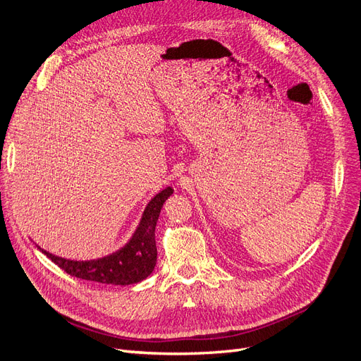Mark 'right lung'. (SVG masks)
<instances>
[{"instance_id":"1","label":"right lung","mask_w":361,"mask_h":361,"mask_svg":"<svg viewBox=\"0 0 361 361\" xmlns=\"http://www.w3.org/2000/svg\"><path fill=\"white\" fill-rule=\"evenodd\" d=\"M171 194L173 188L167 186V188L152 197L145 210H143L140 222L130 240L111 255L89 259V261H72V259L56 256L41 249L38 244L37 247L49 259H51L57 267H61L69 276H74L77 279L117 286L139 283L151 276L157 264L155 226L163 204Z\"/></svg>"}]
</instances>
